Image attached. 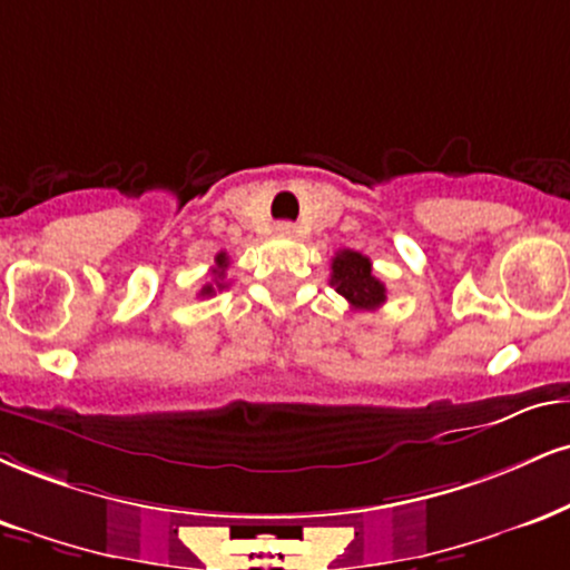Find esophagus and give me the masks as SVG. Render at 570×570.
Returning a JSON list of instances; mask_svg holds the SVG:
<instances>
[{"mask_svg":"<svg viewBox=\"0 0 570 570\" xmlns=\"http://www.w3.org/2000/svg\"><path fill=\"white\" fill-rule=\"evenodd\" d=\"M276 233H278V236L294 238V236H297V225H294V223H286V219H284V223H278V225H276Z\"/></svg>","mask_w":570,"mask_h":570,"instance_id":"1","label":"esophagus"}]
</instances>
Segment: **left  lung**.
I'll list each match as a JSON object with an SVG mask.
<instances>
[{"label":"left lung","mask_w":570,"mask_h":570,"mask_svg":"<svg viewBox=\"0 0 570 570\" xmlns=\"http://www.w3.org/2000/svg\"><path fill=\"white\" fill-rule=\"evenodd\" d=\"M328 284L351 303L353 311H376L387 299L385 284L372 273V259L353 249H342L332 259Z\"/></svg>","instance_id":"1"}]
</instances>
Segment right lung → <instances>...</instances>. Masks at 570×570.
I'll use <instances>...</instances> for the list:
<instances>
[{"label":"right lung","mask_w":570,"mask_h":570,"mask_svg":"<svg viewBox=\"0 0 570 570\" xmlns=\"http://www.w3.org/2000/svg\"><path fill=\"white\" fill-rule=\"evenodd\" d=\"M228 255L225 252H219V255L215 257V267H212V284H204L202 292H198V297H212L215 292H223L225 286V271H228Z\"/></svg>","instance_id":"1"}]
</instances>
